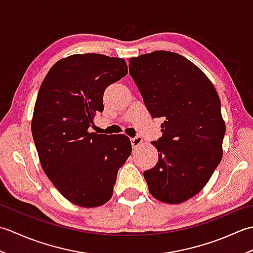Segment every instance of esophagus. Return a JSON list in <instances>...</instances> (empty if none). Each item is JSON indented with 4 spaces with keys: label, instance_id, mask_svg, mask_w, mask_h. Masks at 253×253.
I'll list each match as a JSON object with an SVG mask.
<instances>
[{
    "label": "esophagus",
    "instance_id": "obj_1",
    "mask_svg": "<svg viewBox=\"0 0 253 253\" xmlns=\"http://www.w3.org/2000/svg\"><path fill=\"white\" fill-rule=\"evenodd\" d=\"M130 142H131L132 148L136 149V148H138L143 142V139L140 136H136V137H133V138L130 139Z\"/></svg>",
    "mask_w": 253,
    "mask_h": 253
}]
</instances>
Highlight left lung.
I'll return each mask as SVG.
<instances>
[{"label": "left lung", "instance_id": "left-lung-1", "mask_svg": "<svg viewBox=\"0 0 253 253\" xmlns=\"http://www.w3.org/2000/svg\"><path fill=\"white\" fill-rule=\"evenodd\" d=\"M129 74L153 118H163L153 169L143 171L149 191L165 203L196 196L222 160L225 123L215 88L180 54L155 51L129 60Z\"/></svg>", "mask_w": 253, "mask_h": 253}]
</instances>
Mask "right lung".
Wrapping results in <instances>:
<instances>
[{"label": "right lung", "instance_id": "right-lung-1", "mask_svg": "<svg viewBox=\"0 0 253 253\" xmlns=\"http://www.w3.org/2000/svg\"><path fill=\"white\" fill-rule=\"evenodd\" d=\"M127 72L123 58L75 54L56 62L40 85L31 123L38 155L52 184L76 206L109 201L131 153L128 137L88 131L104 110L105 89Z\"/></svg>", "mask_w": 253, "mask_h": 253}]
</instances>
